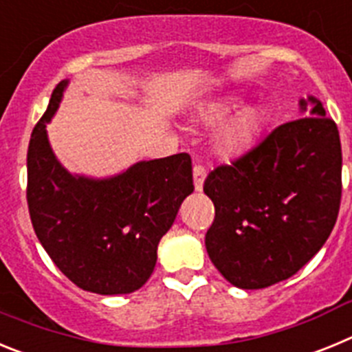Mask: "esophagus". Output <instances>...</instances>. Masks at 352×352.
Wrapping results in <instances>:
<instances>
[{"label": "esophagus", "mask_w": 352, "mask_h": 352, "mask_svg": "<svg viewBox=\"0 0 352 352\" xmlns=\"http://www.w3.org/2000/svg\"><path fill=\"white\" fill-rule=\"evenodd\" d=\"M204 179H206V169H204L201 164H195V166H194V186H195V190H197V192L203 190Z\"/></svg>", "instance_id": "1"}]
</instances>
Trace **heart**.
I'll return each mask as SVG.
<instances>
[{
  "label": "heart",
  "instance_id": "1",
  "mask_svg": "<svg viewBox=\"0 0 352 352\" xmlns=\"http://www.w3.org/2000/svg\"><path fill=\"white\" fill-rule=\"evenodd\" d=\"M243 105V96L232 93V95L219 96L199 109L197 120L203 125H223L214 133L213 139L214 153L220 158L232 160L250 151L268 125V113L263 107H248L239 113ZM232 116L235 118H232Z\"/></svg>",
  "mask_w": 352,
  "mask_h": 352
}]
</instances>
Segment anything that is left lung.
<instances>
[{"mask_svg": "<svg viewBox=\"0 0 352 352\" xmlns=\"http://www.w3.org/2000/svg\"><path fill=\"white\" fill-rule=\"evenodd\" d=\"M310 116L276 126L256 148L208 174L214 204L206 250L239 289H264L300 272L333 231L342 197L338 129L314 96Z\"/></svg>", "mask_w": 352, "mask_h": 352, "instance_id": "1", "label": "left lung"}]
</instances>
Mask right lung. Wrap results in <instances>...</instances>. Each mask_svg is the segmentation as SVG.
<instances>
[{"instance_id":"obj_1","label":"right lung","mask_w":352,"mask_h":352,"mask_svg":"<svg viewBox=\"0 0 352 352\" xmlns=\"http://www.w3.org/2000/svg\"><path fill=\"white\" fill-rule=\"evenodd\" d=\"M68 80L51 95L28 148V208L33 229L68 280L96 294H129L146 284L162 236L194 192L188 153L138 162L104 179L70 174L47 139Z\"/></svg>"}]
</instances>
